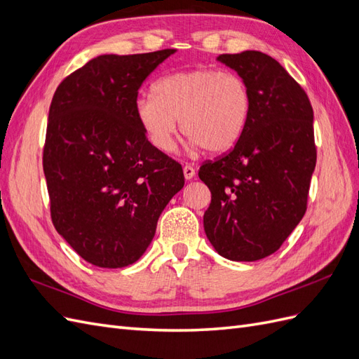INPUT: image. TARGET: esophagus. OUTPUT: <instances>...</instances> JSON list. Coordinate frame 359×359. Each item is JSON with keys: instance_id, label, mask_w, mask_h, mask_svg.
<instances>
[{"instance_id": "34e87169", "label": "esophagus", "mask_w": 359, "mask_h": 359, "mask_svg": "<svg viewBox=\"0 0 359 359\" xmlns=\"http://www.w3.org/2000/svg\"><path fill=\"white\" fill-rule=\"evenodd\" d=\"M182 172H184V177H186V180H193V177H194V169H193V166L186 165V166L182 168Z\"/></svg>"}]
</instances>
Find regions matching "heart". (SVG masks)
I'll list each match as a JSON object with an SVG mask.
<instances>
[{"mask_svg": "<svg viewBox=\"0 0 359 359\" xmlns=\"http://www.w3.org/2000/svg\"><path fill=\"white\" fill-rule=\"evenodd\" d=\"M252 114V94L240 74L201 67L165 76L154 95H140L136 116L157 149L169 153L178 133L190 137L193 149L211 154L232 149L245 132Z\"/></svg>", "mask_w": 359, "mask_h": 359, "instance_id": "b5f03b06", "label": "heart"}]
</instances>
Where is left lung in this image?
Returning a JSON list of instances; mask_svg holds the SVG:
<instances>
[{"label":"left lung","instance_id":"1","mask_svg":"<svg viewBox=\"0 0 359 359\" xmlns=\"http://www.w3.org/2000/svg\"><path fill=\"white\" fill-rule=\"evenodd\" d=\"M247 82L252 114L229 153L205 161L211 191L203 229L215 252L235 262L276 253L306 214L316 145L313 107L301 85L259 50L223 53Z\"/></svg>","mask_w":359,"mask_h":359}]
</instances>
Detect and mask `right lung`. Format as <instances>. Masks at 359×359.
Instances as JSON below:
<instances>
[{"instance_id":"right-lung-1","label":"right lung","mask_w":359,"mask_h":359,"mask_svg":"<svg viewBox=\"0 0 359 359\" xmlns=\"http://www.w3.org/2000/svg\"><path fill=\"white\" fill-rule=\"evenodd\" d=\"M173 52L100 55L53 94L43 148L52 223L95 266L135 264L184 187L180 163L151 145L136 116L140 85Z\"/></svg>"}]
</instances>
